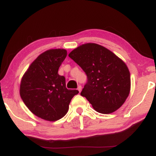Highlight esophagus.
Masks as SVG:
<instances>
[{
    "mask_svg": "<svg viewBox=\"0 0 156 156\" xmlns=\"http://www.w3.org/2000/svg\"><path fill=\"white\" fill-rule=\"evenodd\" d=\"M78 90V92H81V89H82V87H81V86H78V89H77Z\"/></svg>",
    "mask_w": 156,
    "mask_h": 156,
    "instance_id": "1",
    "label": "esophagus"
}]
</instances>
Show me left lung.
<instances>
[{
	"label": "left lung",
	"instance_id": "left-lung-1",
	"mask_svg": "<svg viewBox=\"0 0 156 156\" xmlns=\"http://www.w3.org/2000/svg\"><path fill=\"white\" fill-rule=\"evenodd\" d=\"M69 56L86 73L88 82L80 95L96 112L111 114L119 108L130 91V74L126 64L106 48L86 43L75 48Z\"/></svg>",
	"mask_w": 156,
	"mask_h": 156
}]
</instances>
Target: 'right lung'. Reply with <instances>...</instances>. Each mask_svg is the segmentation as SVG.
<instances>
[{
	"mask_svg": "<svg viewBox=\"0 0 156 156\" xmlns=\"http://www.w3.org/2000/svg\"><path fill=\"white\" fill-rule=\"evenodd\" d=\"M67 56L65 49L43 52L30 64L22 77L20 94L34 115L46 121L62 119L69 110L71 100L78 90L66 88L65 78L58 68Z\"/></svg>",
	"mask_w": 156,
	"mask_h": 156,
	"instance_id": "add662e5",
	"label": "right lung"
}]
</instances>
